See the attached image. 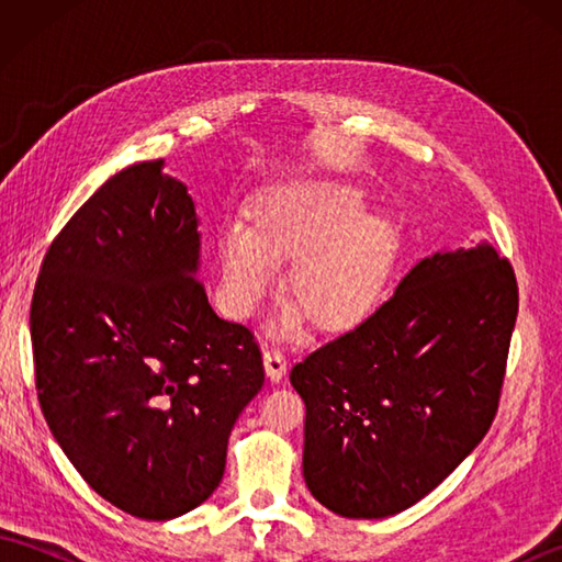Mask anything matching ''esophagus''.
Returning a JSON list of instances; mask_svg holds the SVG:
<instances>
[{
  "mask_svg": "<svg viewBox=\"0 0 562 562\" xmlns=\"http://www.w3.org/2000/svg\"><path fill=\"white\" fill-rule=\"evenodd\" d=\"M262 364H266V374L270 381H280L284 372H288V357L274 348H268L262 352Z\"/></svg>",
  "mask_w": 562,
  "mask_h": 562,
  "instance_id": "esophagus-1",
  "label": "esophagus"
}]
</instances>
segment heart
<instances>
[{"instance_id": "1", "label": "heart", "mask_w": 562, "mask_h": 562, "mask_svg": "<svg viewBox=\"0 0 562 562\" xmlns=\"http://www.w3.org/2000/svg\"><path fill=\"white\" fill-rule=\"evenodd\" d=\"M357 188L336 181L290 186L256 202L248 229L229 226L217 241L224 304L256 314L278 266L294 262L288 294L321 333H350L384 304L401 258L398 226L364 212Z\"/></svg>"}]
</instances>
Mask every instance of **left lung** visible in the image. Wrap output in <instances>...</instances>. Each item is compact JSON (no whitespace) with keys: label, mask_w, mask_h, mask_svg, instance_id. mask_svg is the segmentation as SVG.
Here are the masks:
<instances>
[{"label":"left lung","mask_w":562,"mask_h":562,"mask_svg":"<svg viewBox=\"0 0 562 562\" xmlns=\"http://www.w3.org/2000/svg\"><path fill=\"white\" fill-rule=\"evenodd\" d=\"M517 278L491 244L417 262L376 314L292 367L304 481L350 519H384L447 479L491 429Z\"/></svg>","instance_id":"1"}]
</instances>
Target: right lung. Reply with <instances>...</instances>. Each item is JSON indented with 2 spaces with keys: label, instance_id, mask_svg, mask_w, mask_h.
<instances>
[{
  "label": "right lung",
  "instance_id": "add662e5",
  "mask_svg": "<svg viewBox=\"0 0 562 562\" xmlns=\"http://www.w3.org/2000/svg\"><path fill=\"white\" fill-rule=\"evenodd\" d=\"M161 169L127 166L83 202L31 302L47 427L93 491L151 521L214 493L236 417L266 381L254 333L212 312L195 202Z\"/></svg>",
  "mask_w": 562,
  "mask_h": 562
}]
</instances>
